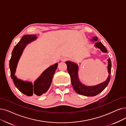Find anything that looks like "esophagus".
Segmentation results:
<instances>
[{
	"label": "esophagus",
	"instance_id": "34e87169",
	"mask_svg": "<svg viewBox=\"0 0 126 126\" xmlns=\"http://www.w3.org/2000/svg\"><path fill=\"white\" fill-rule=\"evenodd\" d=\"M67 60V58L66 57H63L61 58V61H62V62H65V61H66Z\"/></svg>",
	"mask_w": 126,
	"mask_h": 126
}]
</instances>
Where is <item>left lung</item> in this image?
<instances>
[{"mask_svg":"<svg viewBox=\"0 0 126 126\" xmlns=\"http://www.w3.org/2000/svg\"><path fill=\"white\" fill-rule=\"evenodd\" d=\"M98 39L97 37H94L90 41L93 43H94V46L95 47L99 48L102 52L107 53L108 52L107 48L101 42L98 41ZM65 63L67 64V70L71 78L72 86L75 92L78 94L87 97L95 96L102 92L108 86L110 78V74L111 73L112 63L110 58L108 59L107 69L109 75L107 79L104 82L94 86H86L80 82L79 78V66L77 63L71 61H66Z\"/></svg>","mask_w":126,"mask_h":126,"instance_id":"1","label":"left lung"}]
</instances>
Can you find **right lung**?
Instances as JSON below:
<instances>
[{"label": "right lung", "instance_id": "right-lung-1", "mask_svg": "<svg viewBox=\"0 0 126 126\" xmlns=\"http://www.w3.org/2000/svg\"><path fill=\"white\" fill-rule=\"evenodd\" d=\"M38 37L36 34L24 35L19 42L14 47L9 62L11 77L15 86L20 92L28 96L36 94L38 96L46 93L51 86L53 75L57 69L58 63L48 67L41 73L33 82L25 81L18 79L16 74L17 63L25 48L27 45L36 40Z\"/></svg>", "mask_w": 126, "mask_h": 126}]
</instances>
